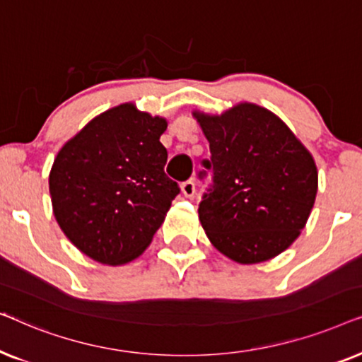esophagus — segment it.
Returning <instances> with one entry per match:
<instances>
[{
	"label": "esophagus",
	"mask_w": 362,
	"mask_h": 362,
	"mask_svg": "<svg viewBox=\"0 0 362 362\" xmlns=\"http://www.w3.org/2000/svg\"><path fill=\"white\" fill-rule=\"evenodd\" d=\"M181 192H182V194H185V197H194V194H196L194 181L189 180V181L182 182V185H181Z\"/></svg>",
	"instance_id": "34e87169"
}]
</instances>
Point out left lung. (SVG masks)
I'll return each mask as SVG.
<instances>
[{"mask_svg": "<svg viewBox=\"0 0 362 362\" xmlns=\"http://www.w3.org/2000/svg\"><path fill=\"white\" fill-rule=\"evenodd\" d=\"M192 117L211 148L202 165L214 173L197 211L207 239L237 264L274 259L293 244L313 209V156L281 118L257 103Z\"/></svg>", "mask_w": 362, "mask_h": 362, "instance_id": "left-lung-1", "label": "left lung"}]
</instances>
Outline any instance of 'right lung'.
Returning a JSON list of instances; mask_svg holds the SVG:
<instances>
[{"label": "right lung", "mask_w": 362, "mask_h": 362, "mask_svg": "<svg viewBox=\"0 0 362 362\" xmlns=\"http://www.w3.org/2000/svg\"><path fill=\"white\" fill-rule=\"evenodd\" d=\"M166 118L120 103L64 143L49 173L52 212L82 254L103 265L140 257L180 187L165 175Z\"/></svg>", "instance_id": "right-lung-1"}]
</instances>
